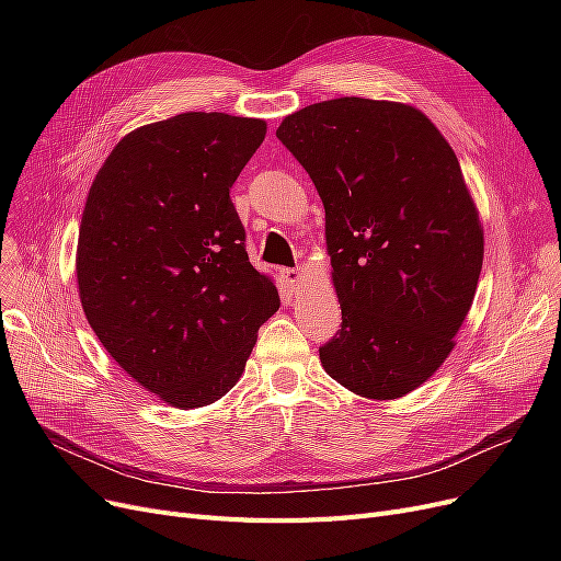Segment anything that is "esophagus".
Segmentation results:
<instances>
[{
    "label": "esophagus",
    "instance_id": "esophagus-1",
    "mask_svg": "<svg viewBox=\"0 0 561 561\" xmlns=\"http://www.w3.org/2000/svg\"><path fill=\"white\" fill-rule=\"evenodd\" d=\"M282 277L290 284V288H296V290H300L307 279L305 271H300V268H286V271H282Z\"/></svg>",
    "mask_w": 561,
    "mask_h": 561
}]
</instances>
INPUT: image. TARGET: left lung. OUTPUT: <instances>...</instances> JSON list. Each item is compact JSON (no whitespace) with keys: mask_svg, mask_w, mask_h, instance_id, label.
Listing matches in <instances>:
<instances>
[{"mask_svg":"<svg viewBox=\"0 0 561 561\" xmlns=\"http://www.w3.org/2000/svg\"><path fill=\"white\" fill-rule=\"evenodd\" d=\"M277 138L325 206L343 322L322 368L375 402L411 393L457 345L484 259L455 150L421 108L366 98L309 104Z\"/></svg>","mask_w":561,"mask_h":561,"instance_id":"1","label":"left lung"}]
</instances>
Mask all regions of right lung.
<instances>
[{
  "mask_svg": "<svg viewBox=\"0 0 561 561\" xmlns=\"http://www.w3.org/2000/svg\"><path fill=\"white\" fill-rule=\"evenodd\" d=\"M265 129L216 111L142 125L113 147L85 197L77 286L88 325L117 366L176 409L236 387L279 309L229 197Z\"/></svg>",
  "mask_w": 561,
  "mask_h": 561,
  "instance_id": "right-lung-1",
  "label": "right lung"
}]
</instances>
